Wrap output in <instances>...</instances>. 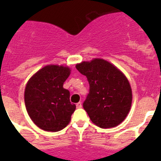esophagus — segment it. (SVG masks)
I'll return each mask as SVG.
<instances>
[{"label": "esophagus", "instance_id": "34e87169", "mask_svg": "<svg viewBox=\"0 0 161 161\" xmlns=\"http://www.w3.org/2000/svg\"><path fill=\"white\" fill-rule=\"evenodd\" d=\"M82 107V104L80 103V102H78V103H76V108L77 109H80V108Z\"/></svg>", "mask_w": 161, "mask_h": 161}]
</instances>
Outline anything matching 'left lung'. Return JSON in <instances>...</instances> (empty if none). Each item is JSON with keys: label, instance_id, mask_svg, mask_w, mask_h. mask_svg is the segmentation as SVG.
<instances>
[{"label": "left lung", "instance_id": "left-lung-1", "mask_svg": "<svg viewBox=\"0 0 161 161\" xmlns=\"http://www.w3.org/2000/svg\"><path fill=\"white\" fill-rule=\"evenodd\" d=\"M76 68L89 84L83 107L91 121L101 128L120 124L128 114L132 102L131 88L124 74L102 59L84 61Z\"/></svg>", "mask_w": 161, "mask_h": 161}]
</instances>
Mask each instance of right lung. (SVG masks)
Returning <instances> with one entry per match:
<instances>
[{"mask_svg": "<svg viewBox=\"0 0 161 161\" xmlns=\"http://www.w3.org/2000/svg\"><path fill=\"white\" fill-rule=\"evenodd\" d=\"M70 68L47 65L29 80L25 89V105L31 120L46 131H59L66 127L76 105L71 104L70 93L63 85Z\"/></svg>", "mask_w": 161, "mask_h": 161, "instance_id": "1", "label": "right lung"}]
</instances>
